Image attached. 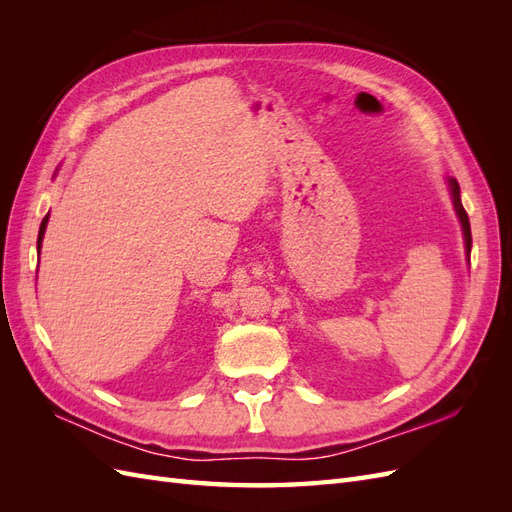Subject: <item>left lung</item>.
I'll return each mask as SVG.
<instances>
[{"mask_svg":"<svg viewBox=\"0 0 512 512\" xmlns=\"http://www.w3.org/2000/svg\"><path fill=\"white\" fill-rule=\"evenodd\" d=\"M448 183V192H451V200H453V207H455V213L459 218V224H461V230H463V243H466V256L470 260V250H472V232H470V220H468V213L466 209H463L461 205V192H459V183L457 179L448 177L446 179Z\"/></svg>","mask_w":512,"mask_h":512,"instance_id":"left-lung-1","label":"left lung"}]
</instances>
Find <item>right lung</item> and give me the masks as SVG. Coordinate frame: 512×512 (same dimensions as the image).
Here are the masks:
<instances>
[{
  "label": "right lung",
  "instance_id": "right-lung-1",
  "mask_svg": "<svg viewBox=\"0 0 512 512\" xmlns=\"http://www.w3.org/2000/svg\"><path fill=\"white\" fill-rule=\"evenodd\" d=\"M46 224H49V213L44 215V220L40 224V232H38V256H40V247H42V239H44V232H46Z\"/></svg>",
  "mask_w": 512,
  "mask_h": 512
}]
</instances>
